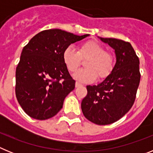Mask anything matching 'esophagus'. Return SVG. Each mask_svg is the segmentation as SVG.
<instances>
[{
	"instance_id": "1",
	"label": "esophagus",
	"mask_w": 153,
	"mask_h": 153,
	"mask_svg": "<svg viewBox=\"0 0 153 153\" xmlns=\"http://www.w3.org/2000/svg\"><path fill=\"white\" fill-rule=\"evenodd\" d=\"M82 86V84H80V83H78V82H76V83H75L76 87H79V86Z\"/></svg>"
}]
</instances>
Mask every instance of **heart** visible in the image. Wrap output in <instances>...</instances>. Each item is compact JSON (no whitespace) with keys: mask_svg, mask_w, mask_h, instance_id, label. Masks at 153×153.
I'll return each mask as SVG.
<instances>
[{"mask_svg":"<svg viewBox=\"0 0 153 153\" xmlns=\"http://www.w3.org/2000/svg\"><path fill=\"white\" fill-rule=\"evenodd\" d=\"M85 61L86 68L78 70L73 76L82 83H93L98 76L99 79H105L111 74L114 68V56L98 42L90 40L83 43L76 51L73 46H69L63 52V60L70 72H75Z\"/></svg>","mask_w":153,"mask_h":153,"instance_id":"b5f03b06","label":"heart"}]
</instances>
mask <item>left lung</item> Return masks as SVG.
<instances>
[{
	"instance_id": "obj_1",
	"label": "left lung",
	"mask_w": 153,
	"mask_h": 153,
	"mask_svg": "<svg viewBox=\"0 0 153 153\" xmlns=\"http://www.w3.org/2000/svg\"><path fill=\"white\" fill-rule=\"evenodd\" d=\"M115 51L113 72L98 85L86 86L87 95L81 102L84 117L97 125L117 122L134 103L140 81V60L129 42L99 37Z\"/></svg>"
}]
</instances>
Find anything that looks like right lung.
<instances>
[{
    "label": "right lung",
    "instance_id": "right-lung-1",
    "mask_svg": "<svg viewBox=\"0 0 153 153\" xmlns=\"http://www.w3.org/2000/svg\"><path fill=\"white\" fill-rule=\"evenodd\" d=\"M89 34L77 36L60 29L43 30L23 48L16 68L15 93L24 111L44 120L62 109L65 97L75 88L63 60V52Z\"/></svg>",
    "mask_w": 153,
    "mask_h": 153
}]
</instances>
